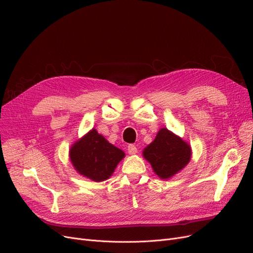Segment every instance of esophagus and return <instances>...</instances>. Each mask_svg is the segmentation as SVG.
Returning <instances> with one entry per match:
<instances>
[{
	"instance_id": "obj_1",
	"label": "esophagus",
	"mask_w": 253,
	"mask_h": 253,
	"mask_svg": "<svg viewBox=\"0 0 253 253\" xmlns=\"http://www.w3.org/2000/svg\"><path fill=\"white\" fill-rule=\"evenodd\" d=\"M127 152H128L129 155H134L137 153V148L135 147L134 144H129L127 147Z\"/></svg>"
}]
</instances>
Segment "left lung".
I'll list each match as a JSON object with an SVG mask.
<instances>
[{"mask_svg": "<svg viewBox=\"0 0 253 253\" xmlns=\"http://www.w3.org/2000/svg\"><path fill=\"white\" fill-rule=\"evenodd\" d=\"M142 155L159 178L169 179L190 163L192 149L181 137L163 127L143 149Z\"/></svg>", "mask_w": 253, "mask_h": 253, "instance_id": "left-lung-1", "label": "left lung"}]
</instances>
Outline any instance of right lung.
<instances>
[{"label": "right lung", "mask_w": 253, "mask_h": 253, "mask_svg": "<svg viewBox=\"0 0 253 253\" xmlns=\"http://www.w3.org/2000/svg\"><path fill=\"white\" fill-rule=\"evenodd\" d=\"M125 156L124 151L110 143L96 128H91L70 149L74 169L96 182L109 179Z\"/></svg>", "instance_id": "obj_1"}]
</instances>
